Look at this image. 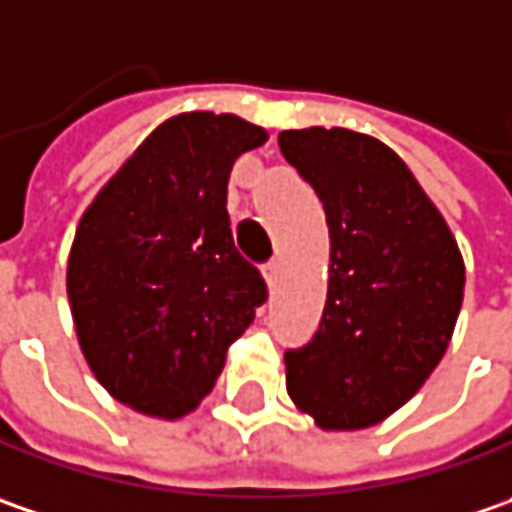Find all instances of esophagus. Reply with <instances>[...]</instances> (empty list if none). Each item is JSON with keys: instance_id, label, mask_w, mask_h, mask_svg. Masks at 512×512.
Instances as JSON below:
<instances>
[{"instance_id": "esophagus-1", "label": "esophagus", "mask_w": 512, "mask_h": 512, "mask_svg": "<svg viewBox=\"0 0 512 512\" xmlns=\"http://www.w3.org/2000/svg\"><path fill=\"white\" fill-rule=\"evenodd\" d=\"M278 272H280L278 260H269V263H263V278H266V283H269V286L278 280Z\"/></svg>"}]
</instances>
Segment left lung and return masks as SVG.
Returning <instances> with one entry per match:
<instances>
[{
	"label": "left lung",
	"mask_w": 512,
	"mask_h": 512,
	"mask_svg": "<svg viewBox=\"0 0 512 512\" xmlns=\"http://www.w3.org/2000/svg\"><path fill=\"white\" fill-rule=\"evenodd\" d=\"M329 226V289L315 335L286 349V389L323 430H364L407 404L444 358L464 260L404 160L346 128L280 131Z\"/></svg>",
	"instance_id": "obj_1"
}]
</instances>
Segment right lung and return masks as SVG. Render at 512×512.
Wrapping results in <instances>:
<instances>
[{"label": "right lung", "instance_id": "right-lung-1", "mask_svg": "<svg viewBox=\"0 0 512 512\" xmlns=\"http://www.w3.org/2000/svg\"><path fill=\"white\" fill-rule=\"evenodd\" d=\"M263 143L266 131L234 114H180L145 137L79 220L68 257L79 346L134 410H194L269 298L234 249L226 212L234 160Z\"/></svg>", "mask_w": 512, "mask_h": 512}]
</instances>
